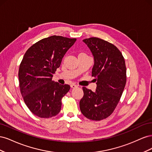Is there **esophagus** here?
I'll list each match as a JSON object with an SVG mask.
<instances>
[{
  "instance_id": "34e87169",
  "label": "esophagus",
  "mask_w": 152,
  "mask_h": 152,
  "mask_svg": "<svg viewBox=\"0 0 152 152\" xmlns=\"http://www.w3.org/2000/svg\"><path fill=\"white\" fill-rule=\"evenodd\" d=\"M70 86H71L72 88H73V89L76 88V87H78V86H77V85H76V84H71V85H70Z\"/></svg>"
}]
</instances>
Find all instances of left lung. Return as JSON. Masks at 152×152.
<instances>
[{
    "mask_svg": "<svg viewBox=\"0 0 152 152\" xmlns=\"http://www.w3.org/2000/svg\"><path fill=\"white\" fill-rule=\"evenodd\" d=\"M83 42L94 57L92 76L97 87L94 92L82 87L80 109L86 118L101 121L113 113L121 98L126 84L125 60L118 48L107 41L91 37Z\"/></svg>",
    "mask_w": 152,
    "mask_h": 152,
    "instance_id": "obj_1",
    "label": "left lung"
}]
</instances>
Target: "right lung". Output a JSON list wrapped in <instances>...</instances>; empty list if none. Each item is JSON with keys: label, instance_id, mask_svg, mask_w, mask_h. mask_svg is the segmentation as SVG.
Wrapping results in <instances>:
<instances>
[{"label": "right lung", "instance_id": "obj_1", "mask_svg": "<svg viewBox=\"0 0 152 152\" xmlns=\"http://www.w3.org/2000/svg\"><path fill=\"white\" fill-rule=\"evenodd\" d=\"M76 39L53 35L39 40L26 50L20 65L18 77L26 105L40 118L56 116L61 99L70 89L52 80L53 74Z\"/></svg>", "mask_w": 152, "mask_h": 152}]
</instances>
